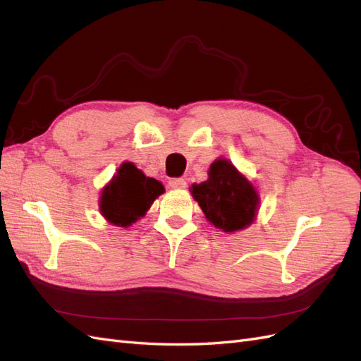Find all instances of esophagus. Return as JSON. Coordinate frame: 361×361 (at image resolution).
I'll return each mask as SVG.
<instances>
[{
	"instance_id": "obj_1",
	"label": "esophagus",
	"mask_w": 361,
	"mask_h": 361,
	"mask_svg": "<svg viewBox=\"0 0 361 361\" xmlns=\"http://www.w3.org/2000/svg\"><path fill=\"white\" fill-rule=\"evenodd\" d=\"M169 187L174 188V190L185 188V187H187V182H185V179H182V178H174V179L169 180Z\"/></svg>"
}]
</instances>
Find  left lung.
I'll return each instance as SVG.
<instances>
[{
    "label": "left lung",
    "mask_w": 361,
    "mask_h": 361,
    "mask_svg": "<svg viewBox=\"0 0 361 361\" xmlns=\"http://www.w3.org/2000/svg\"><path fill=\"white\" fill-rule=\"evenodd\" d=\"M207 176V180L192 183L190 188L207 221L227 233L243 231L255 221L259 195L231 161L215 159Z\"/></svg>",
    "instance_id": "1"
}]
</instances>
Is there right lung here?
Segmentation results:
<instances>
[{
    "label": "right lung",
    "mask_w": 361,
    "mask_h": 361,
    "mask_svg": "<svg viewBox=\"0 0 361 361\" xmlns=\"http://www.w3.org/2000/svg\"><path fill=\"white\" fill-rule=\"evenodd\" d=\"M164 192L162 183L145 176L133 162H123L101 194V214L108 223L128 227L145 216Z\"/></svg>",
    "instance_id": "obj_1"
}]
</instances>
